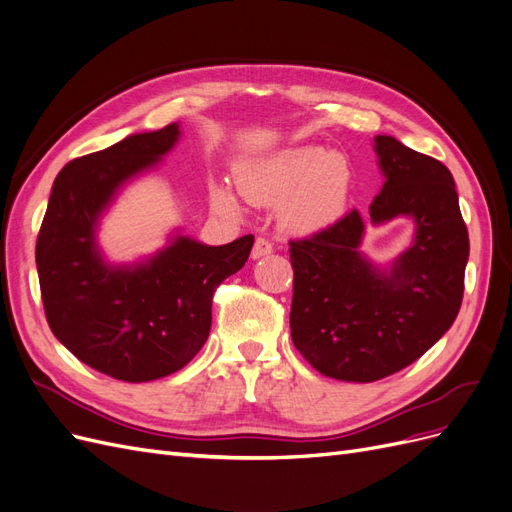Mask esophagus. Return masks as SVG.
Returning <instances> with one entry per match:
<instances>
[{"mask_svg":"<svg viewBox=\"0 0 512 512\" xmlns=\"http://www.w3.org/2000/svg\"><path fill=\"white\" fill-rule=\"evenodd\" d=\"M271 252H273V245H271V241L258 237V239H256V243H254V247H252V258L256 260V258H262V256H269Z\"/></svg>","mask_w":512,"mask_h":512,"instance_id":"obj_1","label":"esophagus"}]
</instances>
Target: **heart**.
Returning a JSON list of instances; mask_svg holds the SVG:
<instances>
[{"mask_svg":"<svg viewBox=\"0 0 512 512\" xmlns=\"http://www.w3.org/2000/svg\"><path fill=\"white\" fill-rule=\"evenodd\" d=\"M350 168L344 156L320 147H292L239 168L237 190L254 205H280V220L292 232H316L342 215L348 200ZM211 203L237 213L239 203L224 185L211 190Z\"/></svg>","mask_w":512,"mask_h":512,"instance_id":"heart-1","label":"heart"}]
</instances>
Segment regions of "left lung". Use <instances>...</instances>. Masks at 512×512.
<instances>
[{
	"mask_svg": "<svg viewBox=\"0 0 512 512\" xmlns=\"http://www.w3.org/2000/svg\"><path fill=\"white\" fill-rule=\"evenodd\" d=\"M374 151L384 183L367 220L352 209L290 241L292 344L322 376L344 382H374L421 359L459 314L470 256L451 170L386 134ZM395 217H410L415 237L382 268L360 252L364 222Z\"/></svg>",
	"mask_w": 512,
	"mask_h": 512,
	"instance_id": "8db88e82",
	"label": "left lung"
}]
</instances>
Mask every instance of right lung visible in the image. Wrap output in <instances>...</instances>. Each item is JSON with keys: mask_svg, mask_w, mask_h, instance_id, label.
I'll use <instances>...</instances> for the list:
<instances>
[{"mask_svg": "<svg viewBox=\"0 0 512 512\" xmlns=\"http://www.w3.org/2000/svg\"><path fill=\"white\" fill-rule=\"evenodd\" d=\"M179 136V123H170L66 164L36 243L53 335L76 359L123 382L158 380L194 359L209 337L215 288L245 265L254 245L252 235L215 247L177 230L162 250L130 265L104 258V211L123 185L156 168Z\"/></svg>", "mask_w": 512, "mask_h": 512, "instance_id": "right-lung-1", "label": "right lung"}]
</instances>
